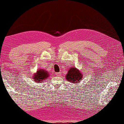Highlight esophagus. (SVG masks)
<instances>
[{
    "instance_id": "1",
    "label": "esophagus",
    "mask_w": 124,
    "mask_h": 124,
    "mask_svg": "<svg viewBox=\"0 0 124 124\" xmlns=\"http://www.w3.org/2000/svg\"><path fill=\"white\" fill-rule=\"evenodd\" d=\"M55 75L57 76V77H60V76H61V75H62L61 72H57V73H55Z\"/></svg>"
}]
</instances>
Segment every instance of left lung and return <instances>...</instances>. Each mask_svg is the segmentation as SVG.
I'll list each match as a JSON object with an SVG mask.
<instances>
[{
	"instance_id": "obj_1",
	"label": "left lung",
	"mask_w": 124,
	"mask_h": 124,
	"mask_svg": "<svg viewBox=\"0 0 124 124\" xmlns=\"http://www.w3.org/2000/svg\"><path fill=\"white\" fill-rule=\"evenodd\" d=\"M83 77V74L80 70L76 68V67H72L68 71L65 78L69 82L76 84L80 83Z\"/></svg>"
}]
</instances>
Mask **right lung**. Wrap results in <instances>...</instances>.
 Listing matches in <instances>:
<instances>
[{
    "mask_svg": "<svg viewBox=\"0 0 124 124\" xmlns=\"http://www.w3.org/2000/svg\"><path fill=\"white\" fill-rule=\"evenodd\" d=\"M33 76V81L37 83H41L45 82L46 79H47L50 76V73L46 70L43 69H38L37 70L36 73H34Z\"/></svg>",
    "mask_w": 124,
    "mask_h": 124,
    "instance_id": "add662e5",
    "label": "right lung"
}]
</instances>
